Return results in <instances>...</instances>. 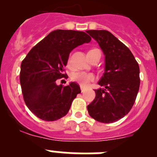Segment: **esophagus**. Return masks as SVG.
I'll return each mask as SVG.
<instances>
[{"mask_svg":"<svg viewBox=\"0 0 157 157\" xmlns=\"http://www.w3.org/2000/svg\"><path fill=\"white\" fill-rule=\"evenodd\" d=\"M80 89H81L82 93H83V92H84V91L86 90V88L84 86H80Z\"/></svg>","mask_w":157,"mask_h":157,"instance_id":"1","label":"esophagus"}]
</instances>
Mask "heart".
I'll return each instance as SVG.
<instances>
[{"mask_svg": "<svg viewBox=\"0 0 157 157\" xmlns=\"http://www.w3.org/2000/svg\"><path fill=\"white\" fill-rule=\"evenodd\" d=\"M71 79L75 82H77L82 86L88 85L90 82L94 79V75L90 73H87L85 71H77L73 73L71 75Z\"/></svg>", "mask_w": 157, "mask_h": 157, "instance_id": "b5f03b06", "label": "heart"}]
</instances>
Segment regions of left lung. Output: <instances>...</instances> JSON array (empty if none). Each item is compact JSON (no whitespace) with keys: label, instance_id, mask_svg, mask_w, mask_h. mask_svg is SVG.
I'll list each match as a JSON object with an SVG mask.
<instances>
[{"label":"left lung","instance_id":"8db88e82","mask_svg":"<svg viewBox=\"0 0 157 157\" xmlns=\"http://www.w3.org/2000/svg\"><path fill=\"white\" fill-rule=\"evenodd\" d=\"M97 41L105 55V72L95 90L96 97L87 106L95 120L111 123L120 120L130 111L140 86L139 66L132 52L110 32L87 30Z\"/></svg>","mask_w":157,"mask_h":157}]
</instances>
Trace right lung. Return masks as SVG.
Listing matches in <instances>:
<instances>
[{"mask_svg": "<svg viewBox=\"0 0 157 157\" xmlns=\"http://www.w3.org/2000/svg\"><path fill=\"white\" fill-rule=\"evenodd\" d=\"M85 32L56 30L38 42L22 61L19 80L27 108L45 121L57 120L68 112L72 101L81 93L74 82L58 86L56 81L65 77L63 68L75 48L89 43Z\"/></svg>", "mask_w": 157, "mask_h": 157, "instance_id": "add662e5", "label": "right lung"}]
</instances>
